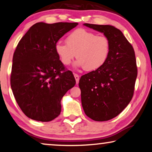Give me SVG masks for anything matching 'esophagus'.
I'll return each mask as SVG.
<instances>
[{
  "instance_id": "obj_1",
  "label": "esophagus",
  "mask_w": 152,
  "mask_h": 152,
  "mask_svg": "<svg viewBox=\"0 0 152 152\" xmlns=\"http://www.w3.org/2000/svg\"><path fill=\"white\" fill-rule=\"evenodd\" d=\"M74 77H75V80H76V83H78L79 80H80V76H79L77 74L74 73Z\"/></svg>"
}]
</instances>
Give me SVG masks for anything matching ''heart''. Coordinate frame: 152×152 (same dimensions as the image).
Here are the masks:
<instances>
[{
  "label": "heart",
  "mask_w": 152,
  "mask_h": 152,
  "mask_svg": "<svg viewBox=\"0 0 152 152\" xmlns=\"http://www.w3.org/2000/svg\"><path fill=\"white\" fill-rule=\"evenodd\" d=\"M66 44L58 42L55 49L64 65L71 64L75 57L77 67L88 71L100 69L106 62L110 53V41L105 36L80 28L71 33L66 39Z\"/></svg>",
  "instance_id": "obj_1"
}]
</instances>
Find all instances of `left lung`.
I'll use <instances>...</instances> for the list:
<instances>
[{"instance_id":"left-lung-1","label":"left lung","mask_w":152,"mask_h":152,"mask_svg":"<svg viewBox=\"0 0 152 152\" xmlns=\"http://www.w3.org/2000/svg\"><path fill=\"white\" fill-rule=\"evenodd\" d=\"M83 25L103 33L110 41V53L105 64L83 75L79 82L85 114L96 121H105L118 115L132 99L137 77L134 50L113 26Z\"/></svg>"}]
</instances>
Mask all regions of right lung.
<instances>
[{"label": "right lung", "instance_id": "1", "mask_svg": "<svg viewBox=\"0 0 152 152\" xmlns=\"http://www.w3.org/2000/svg\"><path fill=\"white\" fill-rule=\"evenodd\" d=\"M77 23H38L18 44L13 56L11 87L22 111L42 122L53 120L61 113V99L75 85L55 47Z\"/></svg>", "mask_w": 152, "mask_h": 152}]
</instances>
